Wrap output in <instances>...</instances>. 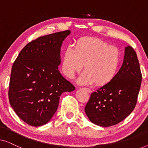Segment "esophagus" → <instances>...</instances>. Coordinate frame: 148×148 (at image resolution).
Masks as SVG:
<instances>
[{
  "instance_id": "1",
  "label": "esophagus",
  "mask_w": 148,
  "mask_h": 148,
  "mask_svg": "<svg viewBox=\"0 0 148 148\" xmlns=\"http://www.w3.org/2000/svg\"><path fill=\"white\" fill-rule=\"evenodd\" d=\"M85 90L87 92H88V93H91L92 92V90H91V89H90V88H84Z\"/></svg>"
}]
</instances>
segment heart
Listing matches in <instances>:
<instances>
[{"mask_svg":"<svg viewBox=\"0 0 148 148\" xmlns=\"http://www.w3.org/2000/svg\"><path fill=\"white\" fill-rule=\"evenodd\" d=\"M84 64L86 71L79 79L80 84L96 82L98 86H105L112 82L118 73L121 64L120 50L99 38H80L75 48L68 46L64 50L62 71L67 77L73 78Z\"/></svg>","mask_w":148,"mask_h":148,"instance_id":"b5f03b06","label":"heart"}]
</instances>
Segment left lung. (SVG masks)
I'll list each match as a JSON object with an SVG mask.
<instances>
[{
	"label": "left lung",
	"mask_w": 148,
	"mask_h": 148,
	"mask_svg": "<svg viewBox=\"0 0 148 148\" xmlns=\"http://www.w3.org/2000/svg\"><path fill=\"white\" fill-rule=\"evenodd\" d=\"M141 79L136 52L131 46H127L124 60L116 77L93 92L85 107L91 122L101 127H110L127 118L137 104Z\"/></svg>",
	"instance_id": "left-lung-1"
}]
</instances>
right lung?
Wrapping results in <instances>:
<instances>
[{"label":"right lung","mask_w":148,"mask_h":148,"mask_svg":"<svg viewBox=\"0 0 148 148\" xmlns=\"http://www.w3.org/2000/svg\"><path fill=\"white\" fill-rule=\"evenodd\" d=\"M70 30L32 40L19 52L11 69L9 99L21 120L34 127L49 122L57 110L63 92L73 85L58 71L60 47Z\"/></svg>","instance_id":"1"}]
</instances>
